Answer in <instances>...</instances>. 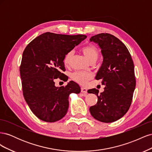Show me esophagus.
<instances>
[{"mask_svg": "<svg viewBox=\"0 0 152 152\" xmlns=\"http://www.w3.org/2000/svg\"><path fill=\"white\" fill-rule=\"evenodd\" d=\"M81 93H82L84 96H86L87 93V88H86V87H81Z\"/></svg>", "mask_w": 152, "mask_h": 152, "instance_id": "esophagus-1", "label": "esophagus"}]
</instances>
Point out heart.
Segmentation results:
<instances>
[{"label": "heart", "mask_w": 152, "mask_h": 152, "mask_svg": "<svg viewBox=\"0 0 152 152\" xmlns=\"http://www.w3.org/2000/svg\"><path fill=\"white\" fill-rule=\"evenodd\" d=\"M81 52L90 63H94L98 58L99 51L94 45L87 44L81 48ZM73 56V52H68L63 58V64L66 67H68L70 65ZM93 73L88 72H75L73 73L71 78L72 79L77 83L80 85H86L87 82L93 78Z\"/></svg>", "instance_id": "1"}]
</instances>
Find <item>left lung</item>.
Listing matches in <instances>:
<instances>
[{
	"label": "left lung",
	"mask_w": 152,
	"mask_h": 152,
	"mask_svg": "<svg viewBox=\"0 0 152 152\" xmlns=\"http://www.w3.org/2000/svg\"><path fill=\"white\" fill-rule=\"evenodd\" d=\"M90 40L102 49L103 61L96 76L106 86L103 93L96 89L89 93L97 95L98 102L89 111L95 119L110 123L122 118L130 108L136 87L134 66L130 53L124 44L114 35L102 33Z\"/></svg>",
	"instance_id": "8db88e82"
}]
</instances>
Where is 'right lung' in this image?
<instances>
[{
  "label": "right lung",
  "instance_id": "add662e5",
  "mask_svg": "<svg viewBox=\"0 0 152 152\" xmlns=\"http://www.w3.org/2000/svg\"><path fill=\"white\" fill-rule=\"evenodd\" d=\"M87 37L46 32L30 42L23 53L20 76L24 98L31 112L40 120L54 122L66 115L68 96L80 92L73 81L56 87L54 80L62 78L65 70V54ZM64 79V77H63Z\"/></svg>",
  "mask_w": 152,
  "mask_h": 152
}]
</instances>
